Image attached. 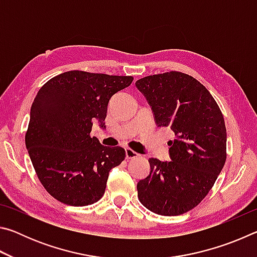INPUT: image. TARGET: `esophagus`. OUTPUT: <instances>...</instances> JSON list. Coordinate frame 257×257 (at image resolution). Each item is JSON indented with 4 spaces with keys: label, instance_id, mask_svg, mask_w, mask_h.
<instances>
[{
    "label": "esophagus",
    "instance_id": "34e87169",
    "mask_svg": "<svg viewBox=\"0 0 257 257\" xmlns=\"http://www.w3.org/2000/svg\"><path fill=\"white\" fill-rule=\"evenodd\" d=\"M139 154L136 153V152L133 151L132 149H125V158L127 159H135L138 158Z\"/></svg>",
    "mask_w": 257,
    "mask_h": 257
}]
</instances>
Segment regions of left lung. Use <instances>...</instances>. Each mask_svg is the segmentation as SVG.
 Returning a JSON list of instances; mask_svg holds the SVG:
<instances>
[{"label": "left lung", "mask_w": 257, "mask_h": 257, "mask_svg": "<svg viewBox=\"0 0 257 257\" xmlns=\"http://www.w3.org/2000/svg\"><path fill=\"white\" fill-rule=\"evenodd\" d=\"M158 127L175 133L169 141L171 161L149 160L151 172L137 184L138 198L160 215H180L205 198L227 159L223 114L206 87L180 71L136 81Z\"/></svg>", "instance_id": "obj_1"}]
</instances>
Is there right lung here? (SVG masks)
Masks as SVG:
<instances>
[{
  "label": "right lung",
  "instance_id": "1",
  "mask_svg": "<svg viewBox=\"0 0 257 257\" xmlns=\"http://www.w3.org/2000/svg\"><path fill=\"white\" fill-rule=\"evenodd\" d=\"M133 80L132 76L71 70L38 90L25 142L38 179L52 197L71 206L102 198L108 172L124 160L125 151L102 145L90 132L95 120L105 124L110 98Z\"/></svg>",
  "mask_w": 257,
  "mask_h": 257
}]
</instances>
